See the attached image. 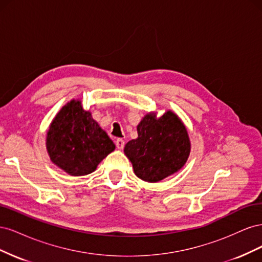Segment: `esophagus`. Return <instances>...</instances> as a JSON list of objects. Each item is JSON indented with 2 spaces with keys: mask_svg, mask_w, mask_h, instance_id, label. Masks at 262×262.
I'll return each mask as SVG.
<instances>
[{
  "mask_svg": "<svg viewBox=\"0 0 262 262\" xmlns=\"http://www.w3.org/2000/svg\"><path fill=\"white\" fill-rule=\"evenodd\" d=\"M116 146L118 149H122L124 147V141L122 139H117Z\"/></svg>",
  "mask_w": 262,
  "mask_h": 262,
  "instance_id": "34e87169",
  "label": "esophagus"
}]
</instances>
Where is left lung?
<instances>
[{
  "label": "left lung",
  "instance_id": "obj_1",
  "mask_svg": "<svg viewBox=\"0 0 262 262\" xmlns=\"http://www.w3.org/2000/svg\"><path fill=\"white\" fill-rule=\"evenodd\" d=\"M138 138L124 146L136 176L157 182L171 176L186 164L191 150L188 131L171 110L161 117L152 112L138 124Z\"/></svg>",
  "mask_w": 262,
  "mask_h": 262
}]
</instances>
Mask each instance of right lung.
Wrapping results in <instances>:
<instances>
[{
  "label": "right lung",
  "mask_w": 262,
  "mask_h": 262,
  "mask_svg": "<svg viewBox=\"0 0 262 262\" xmlns=\"http://www.w3.org/2000/svg\"><path fill=\"white\" fill-rule=\"evenodd\" d=\"M46 147L51 162L71 176H85L115 150L105 130L72 99L55 115L47 131Z\"/></svg>",
  "instance_id": "1"
}]
</instances>
